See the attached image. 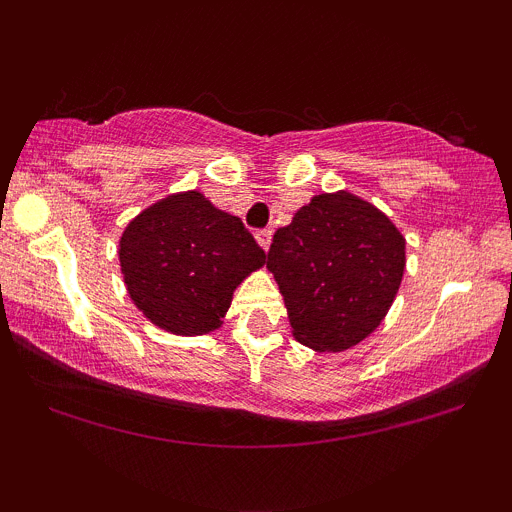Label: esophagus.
<instances>
[{
    "mask_svg": "<svg viewBox=\"0 0 512 512\" xmlns=\"http://www.w3.org/2000/svg\"><path fill=\"white\" fill-rule=\"evenodd\" d=\"M255 238H257V243H260V248L267 252L269 245H272V231H257Z\"/></svg>",
    "mask_w": 512,
    "mask_h": 512,
    "instance_id": "1",
    "label": "esophagus"
}]
</instances>
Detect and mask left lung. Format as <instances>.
<instances>
[{"instance_id": "left-lung-1", "label": "left lung", "mask_w": 512, "mask_h": 512, "mask_svg": "<svg viewBox=\"0 0 512 512\" xmlns=\"http://www.w3.org/2000/svg\"><path fill=\"white\" fill-rule=\"evenodd\" d=\"M407 267V240L354 192H322L274 233L267 269L296 342L337 354L378 330Z\"/></svg>"}]
</instances>
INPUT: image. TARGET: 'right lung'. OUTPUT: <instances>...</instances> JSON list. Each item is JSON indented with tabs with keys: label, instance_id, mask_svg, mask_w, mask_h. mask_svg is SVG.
<instances>
[{
	"label": "right lung",
	"instance_id": "add662e5",
	"mask_svg": "<svg viewBox=\"0 0 512 512\" xmlns=\"http://www.w3.org/2000/svg\"><path fill=\"white\" fill-rule=\"evenodd\" d=\"M117 255L132 303L180 337L219 330L233 291L267 262L243 221L199 190L173 192L139 211Z\"/></svg>",
	"mask_w": 512,
	"mask_h": 512
}]
</instances>
